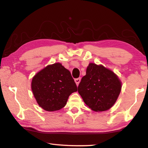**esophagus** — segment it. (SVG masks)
Masks as SVG:
<instances>
[{
    "mask_svg": "<svg viewBox=\"0 0 148 148\" xmlns=\"http://www.w3.org/2000/svg\"><path fill=\"white\" fill-rule=\"evenodd\" d=\"M74 81H75V83H76V85L78 86V85H79V83H80V81H81V78L80 77L77 78V79H75Z\"/></svg>",
    "mask_w": 148,
    "mask_h": 148,
    "instance_id": "1",
    "label": "esophagus"
}]
</instances>
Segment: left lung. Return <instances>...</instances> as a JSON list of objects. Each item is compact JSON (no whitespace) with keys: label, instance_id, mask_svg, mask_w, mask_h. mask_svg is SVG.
I'll return each mask as SVG.
<instances>
[{"label":"left lung","instance_id":"8db88e82","mask_svg":"<svg viewBox=\"0 0 148 148\" xmlns=\"http://www.w3.org/2000/svg\"><path fill=\"white\" fill-rule=\"evenodd\" d=\"M121 90V82L114 72L93 63L89 64L77 88L84 102L96 112L111 108Z\"/></svg>","mask_w":148,"mask_h":148}]
</instances>
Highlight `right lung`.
I'll return each mask as SVG.
<instances>
[{
  "instance_id": "obj_1",
  "label": "right lung",
  "mask_w": 148,
  "mask_h": 148,
  "mask_svg": "<svg viewBox=\"0 0 148 148\" xmlns=\"http://www.w3.org/2000/svg\"><path fill=\"white\" fill-rule=\"evenodd\" d=\"M34 96L39 106L47 111L61 109L77 86L70 71L60 63L48 65L34 76L31 83Z\"/></svg>"
}]
</instances>
